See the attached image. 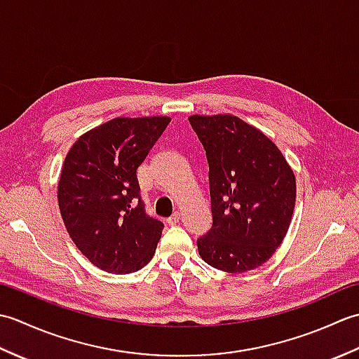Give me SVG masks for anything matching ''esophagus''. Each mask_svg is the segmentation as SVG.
<instances>
[{"instance_id":"esophagus-1","label":"esophagus","mask_w":359,"mask_h":359,"mask_svg":"<svg viewBox=\"0 0 359 359\" xmlns=\"http://www.w3.org/2000/svg\"><path fill=\"white\" fill-rule=\"evenodd\" d=\"M179 220H180V212H174L171 217L166 219V222L170 225H175V224H179Z\"/></svg>"}]
</instances>
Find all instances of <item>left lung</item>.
<instances>
[{
  "mask_svg": "<svg viewBox=\"0 0 359 359\" xmlns=\"http://www.w3.org/2000/svg\"><path fill=\"white\" fill-rule=\"evenodd\" d=\"M207 152L212 225L197 239L208 265L243 273L269 261L292 222L296 180L269 137L230 114L188 118Z\"/></svg>",
  "mask_w": 359,
  "mask_h": 359,
  "instance_id": "left-lung-1",
  "label": "left lung"
}]
</instances>
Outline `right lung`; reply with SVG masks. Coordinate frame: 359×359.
Wrapping results in <instances>:
<instances>
[{
    "instance_id": "1",
    "label": "right lung",
    "mask_w": 359,
    "mask_h": 359,
    "mask_svg": "<svg viewBox=\"0 0 359 359\" xmlns=\"http://www.w3.org/2000/svg\"><path fill=\"white\" fill-rule=\"evenodd\" d=\"M170 117H117L83 134L67 152L58 207L75 245L98 269L133 273L156 253L163 224L149 217L137 168Z\"/></svg>"
}]
</instances>
